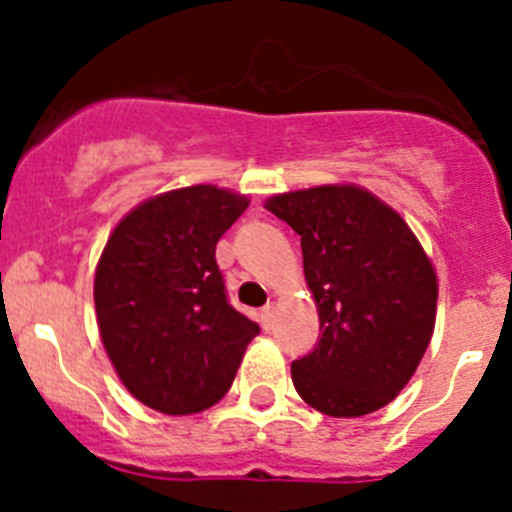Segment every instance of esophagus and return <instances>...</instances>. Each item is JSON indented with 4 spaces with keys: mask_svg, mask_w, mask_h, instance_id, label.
<instances>
[{
    "mask_svg": "<svg viewBox=\"0 0 512 512\" xmlns=\"http://www.w3.org/2000/svg\"><path fill=\"white\" fill-rule=\"evenodd\" d=\"M261 325H264V330H271L274 328V318H277V305L274 302H269V305L261 307Z\"/></svg>",
    "mask_w": 512,
    "mask_h": 512,
    "instance_id": "34e87169",
    "label": "esophagus"
}]
</instances>
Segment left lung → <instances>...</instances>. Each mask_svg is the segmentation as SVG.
I'll return each mask as SVG.
<instances>
[{
	"mask_svg": "<svg viewBox=\"0 0 512 512\" xmlns=\"http://www.w3.org/2000/svg\"><path fill=\"white\" fill-rule=\"evenodd\" d=\"M264 207L300 235L323 330L312 354L292 361L297 395L330 418L390 405L436 325L438 277L428 253L400 212L356 184L274 194Z\"/></svg>",
	"mask_w": 512,
	"mask_h": 512,
	"instance_id": "1",
	"label": "left lung"
}]
</instances>
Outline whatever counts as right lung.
I'll use <instances>...</instances> for the list:
<instances>
[{
  "instance_id": "right-lung-1",
  "label": "right lung",
  "mask_w": 512,
  "mask_h": 512,
  "mask_svg": "<svg viewBox=\"0 0 512 512\" xmlns=\"http://www.w3.org/2000/svg\"><path fill=\"white\" fill-rule=\"evenodd\" d=\"M246 194L215 184L148 197L122 217L94 271L102 346L146 408L192 415L223 400L259 325L228 305L215 246Z\"/></svg>"
}]
</instances>
